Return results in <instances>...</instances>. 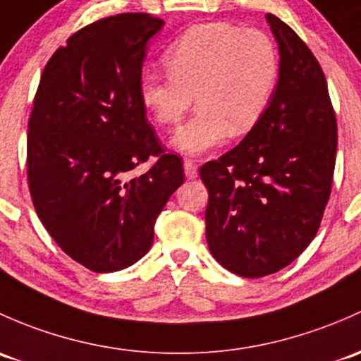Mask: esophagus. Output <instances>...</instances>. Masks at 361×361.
<instances>
[{
  "label": "esophagus",
  "instance_id": "obj_1",
  "mask_svg": "<svg viewBox=\"0 0 361 361\" xmlns=\"http://www.w3.org/2000/svg\"><path fill=\"white\" fill-rule=\"evenodd\" d=\"M183 169H185V176H187L188 180H193V178H197V174H199V168H197L195 162H192L190 159H185Z\"/></svg>",
  "mask_w": 361,
  "mask_h": 361
}]
</instances>
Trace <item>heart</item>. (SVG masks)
<instances>
[{
	"instance_id": "obj_1",
	"label": "heart",
	"mask_w": 361,
	"mask_h": 361,
	"mask_svg": "<svg viewBox=\"0 0 361 361\" xmlns=\"http://www.w3.org/2000/svg\"><path fill=\"white\" fill-rule=\"evenodd\" d=\"M168 74L147 72L140 100L161 126H176L173 147L187 155L214 149L228 133L245 135L270 105L280 75V53L268 32L230 22H206L178 36L164 53Z\"/></svg>"
}]
</instances>
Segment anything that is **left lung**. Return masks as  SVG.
Returning <instances> with one entry per match:
<instances>
[{"label":"left lung","mask_w":361,"mask_h":361,"mask_svg":"<svg viewBox=\"0 0 361 361\" xmlns=\"http://www.w3.org/2000/svg\"><path fill=\"white\" fill-rule=\"evenodd\" d=\"M280 75L259 123L200 168L206 237L223 268L259 279L290 264L320 228L332 190L337 123L324 71L286 22L267 13Z\"/></svg>","instance_id":"obj_1"}]
</instances>
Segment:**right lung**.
<instances>
[{
  "mask_svg": "<svg viewBox=\"0 0 361 361\" xmlns=\"http://www.w3.org/2000/svg\"><path fill=\"white\" fill-rule=\"evenodd\" d=\"M162 24L149 13H119L79 29L48 60L34 97V209L59 247L91 271L142 259L155 219L185 180L181 159L162 149L140 100L147 43ZM150 157L156 164L131 177Z\"/></svg>",
  "mask_w": 361,
  "mask_h": 361,
  "instance_id": "right-lung-1",
  "label": "right lung"
}]
</instances>
